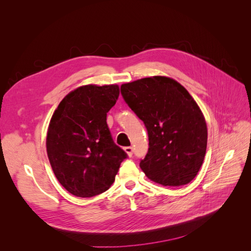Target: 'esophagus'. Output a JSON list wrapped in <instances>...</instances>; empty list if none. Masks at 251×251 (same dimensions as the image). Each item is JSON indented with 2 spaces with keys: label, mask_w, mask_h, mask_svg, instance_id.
<instances>
[{
  "label": "esophagus",
  "mask_w": 251,
  "mask_h": 251,
  "mask_svg": "<svg viewBox=\"0 0 251 251\" xmlns=\"http://www.w3.org/2000/svg\"><path fill=\"white\" fill-rule=\"evenodd\" d=\"M125 151L127 154L128 157H132V156H133V148H132V147H126V148H125Z\"/></svg>",
  "instance_id": "1"
}]
</instances>
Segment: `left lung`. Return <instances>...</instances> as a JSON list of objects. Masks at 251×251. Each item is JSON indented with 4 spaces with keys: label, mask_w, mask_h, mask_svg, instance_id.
Wrapping results in <instances>:
<instances>
[{
    "label": "left lung",
    "mask_w": 251,
    "mask_h": 251,
    "mask_svg": "<svg viewBox=\"0 0 251 251\" xmlns=\"http://www.w3.org/2000/svg\"><path fill=\"white\" fill-rule=\"evenodd\" d=\"M121 95L146 126L149 151L140 168L164 186L189 183L198 174L207 146L206 121L178 81L146 77L121 85Z\"/></svg>",
    "instance_id": "8db88e82"
}]
</instances>
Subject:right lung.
<instances>
[{"instance_id":"add662e5","label":"right lung","mask_w":251,"mask_h":251,"mask_svg":"<svg viewBox=\"0 0 251 251\" xmlns=\"http://www.w3.org/2000/svg\"><path fill=\"white\" fill-rule=\"evenodd\" d=\"M118 96L117 85L82 86L65 96L53 113L48 158L59 183L74 196L90 198L107 191L127 157L107 125V113Z\"/></svg>"}]
</instances>
